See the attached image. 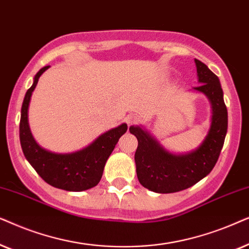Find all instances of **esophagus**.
<instances>
[{"label": "esophagus", "instance_id": "34e87169", "mask_svg": "<svg viewBox=\"0 0 249 249\" xmlns=\"http://www.w3.org/2000/svg\"><path fill=\"white\" fill-rule=\"evenodd\" d=\"M125 122H126V124L128 126H131V125H134V124H138L139 122H140V116L138 115H128L126 118H125Z\"/></svg>", "mask_w": 249, "mask_h": 249}]
</instances>
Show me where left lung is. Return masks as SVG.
Here are the masks:
<instances>
[{"instance_id":"obj_1","label":"left lung","mask_w":249,"mask_h":249,"mask_svg":"<svg viewBox=\"0 0 249 249\" xmlns=\"http://www.w3.org/2000/svg\"><path fill=\"white\" fill-rule=\"evenodd\" d=\"M201 92L212 105L210 131L199 147L188 154L167 151L147 131L131 126L130 132L138 139L134 160L139 182L158 194H172L188 189L211 173L223 147L228 131V110L223 100L218 77L203 62L195 59Z\"/></svg>"}]
</instances>
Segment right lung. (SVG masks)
Wrapping results in <instances>:
<instances>
[{
    "instance_id": "obj_1",
    "label": "right lung",
    "mask_w": 249,
    "mask_h": 249,
    "mask_svg": "<svg viewBox=\"0 0 249 249\" xmlns=\"http://www.w3.org/2000/svg\"><path fill=\"white\" fill-rule=\"evenodd\" d=\"M50 66L35 75L34 83L26 92L21 107L19 137L24 155L37 174L52 187L67 191H84L97 185L101 180L106 161L117 144L119 138L127 131L122 124L101 134L82 150L71 154H55L36 143L28 124V107L38 78Z\"/></svg>"
}]
</instances>
